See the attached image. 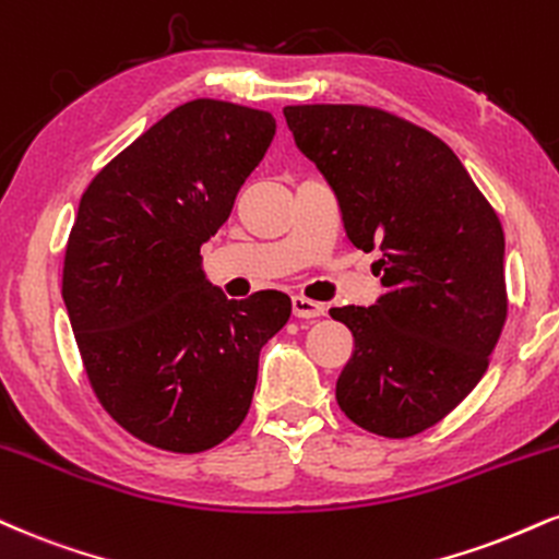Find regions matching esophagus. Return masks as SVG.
Returning <instances> with one entry per match:
<instances>
[{
  "instance_id": "1",
  "label": "esophagus",
  "mask_w": 559,
  "mask_h": 559,
  "mask_svg": "<svg viewBox=\"0 0 559 559\" xmlns=\"http://www.w3.org/2000/svg\"><path fill=\"white\" fill-rule=\"evenodd\" d=\"M292 309H294V318H301V320L322 318V314H325V305H320V301H312L307 297H294Z\"/></svg>"
}]
</instances>
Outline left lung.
I'll return each mask as SVG.
<instances>
[{
	"mask_svg": "<svg viewBox=\"0 0 559 559\" xmlns=\"http://www.w3.org/2000/svg\"><path fill=\"white\" fill-rule=\"evenodd\" d=\"M284 117L333 187L348 241L382 252L378 305L331 309L354 335L335 401L372 435L425 432L476 388L506 325L500 218L425 127L356 104L286 106Z\"/></svg>",
	"mask_w": 559,
	"mask_h": 559,
	"instance_id": "1",
	"label": "left lung"
}]
</instances>
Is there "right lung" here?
<instances>
[{
    "label": "right lung",
    "mask_w": 559,
    "mask_h": 559,
    "mask_svg": "<svg viewBox=\"0 0 559 559\" xmlns=\"http://www.w3.org/2000/svg\"><path fill=\"white\" fill-rule=\"evenodd\" d=\"M275 134L267 111L194 98L93 177L64 250L62 299L87 382L147 445L203 453L250 412L260 348L292 299H226L200 247L226 224Z\"/></svg>",
    "instance_id": "obj_1"
}]
</instances>
